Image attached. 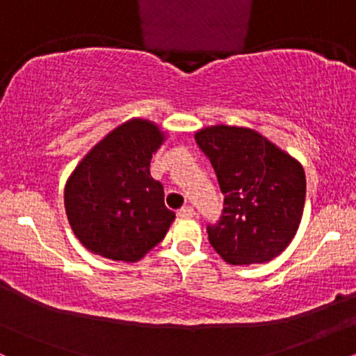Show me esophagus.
<instances>
[{"label":"esophagus","instance_id":"obj_1","mask_svg":"<svg viewBox=\"0 0 356 356\" xmlns=\"http://www.w3.org/2000/svg\"><path fill=\"white\" fill-rule=\"evenodd\" d=\"M194 214H195V211L192 209V207H182V209H179V211H177V216H179V218H184V219H187V218H194Z\"/></svg>","mask_w":356,"mask_h":356}]
</instances>
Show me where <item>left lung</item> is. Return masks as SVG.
I'll return each mask as SVG.
<instances>
[{
	"label": "left lung",
	"mask_w": 356,
	"mask_h": 356,
	"mask_svg": "<svg viewBox=\"0 0 356 356\" xmlns=\"http://www.w3.org/2000/svg\"><path fill=\"white\" fill-rule=\"evenodd\" d=\"M224 194L209 243L236 266L268 263L295 238L306 197L303 165L248 127L211 125L195 132Z\"/></svg>",
	"instance_id": "left-lung-1"
}]
</instances>
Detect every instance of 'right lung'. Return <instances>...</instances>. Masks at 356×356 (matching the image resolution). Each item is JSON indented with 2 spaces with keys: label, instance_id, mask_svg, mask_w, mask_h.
Wrapping results in <instances>:
<instances>
[{
  "label": "right lung",
  "instance_id": "add662e5",
  "mask_svg": "<svg viewBox=\"0 0 356 356\" xmlns=\"http://www.w3.org/2000/svg\"><path fill=\"white\" fill-rule=\"evenodd\" d=\"M164 140L157 124L130 118L70 174L65 211L73 234L90 252L134 263L165 238L175 214L165 207L162 184L150 175V159Z\"/></svg>",
  "mask_w": 356,
  "mask_h": 356
}]
</instances>
